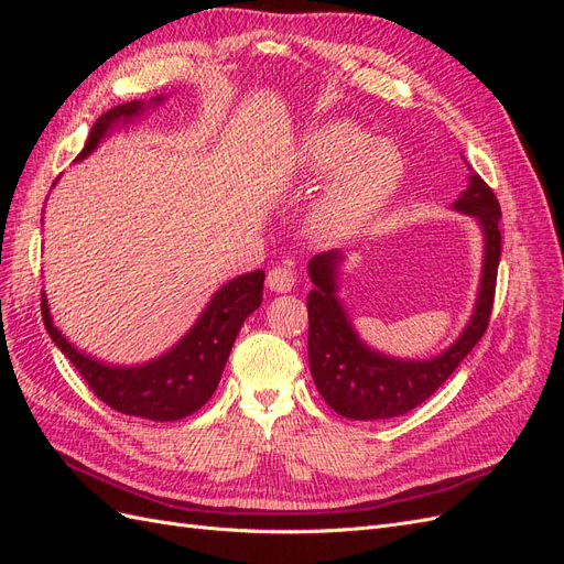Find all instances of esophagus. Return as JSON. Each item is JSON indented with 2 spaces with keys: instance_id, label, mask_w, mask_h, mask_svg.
Wrapping results in <instances>:
<instances>
[{
  "instance_id": "esophagus-1",
  "label": "esophagus",
  "mask_w": 564,
  "mask_h": 564,
  "mask_svg": "<svg viewBox=\"0 0 564 564\" xmlns=\"http://www.w3.org/2000/svg\"><path fill=\"white\" fill-rule=\"evenodd\" d=\"M294 282H296V272H294L292 268H286V265L272 268V270L268 272V280H265L268 289H272V292H280V294L292 292Z\"/></svg>"
}]
</instances>
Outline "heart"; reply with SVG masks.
I'll return each instance as SVG.
<instances>
[{
  "label": "heart",
  "instance_id": "1",
  "mask_svg": "<svg viewBox=\"0 0 564 564\" xmlns=\"http://www.w3.org/2000/svg\"><path fill=\"white\" fill-rule=\"evenodd\" d=\"M301 166L311 178H332L313 209V226L329 240L350 237L377 216L402 178V160L388 143L348 119H336L305 135Z\"/></svg>",
  "mask_w": 564,
  "mask_h": 564
}]
</instances>
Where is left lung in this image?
Instances as JSON below:
<instances>
[{"instance_id": "1", "label": "left lung", "mask_w": 564, "mask_h": 564, "mask_svg": "<svg viewBox=\"0 0 564 564\" xmlns=\"http://www.w3.org/2000/svg\"><path fill=\"white\" fill-rule=\"evenodd\" d=\"M454 207L475 216L485 230V270L477 308L460 338L435 360H392L369 350L336 301L338 251L317 253L308 265L315 284L308 294V362L319 395L336 414L355 421L392 419L412 412L445 383L489 327L501 259V207L491 187L470 174Z\"/></svg>"}]
</instances>
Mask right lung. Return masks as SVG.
<instances>
[{
  "label": "right lung",
  "mask_w": 564,
  "mask_h": 564,
  "mask_svg": "<svg viewBox=\"0 0 564 564\" xmlns=\"http://www.w3.org/2000/svg\"><path fill=\"white\" fill-rule=\"evenodd\" d=\"M160 104V96L152 98ZM145 104L117 106L98 117L87 145L79 158L89 152L104 139L106 131L119 122L143 112ZM263 270L247 272V275L228 282L212 299L207 311L202 313L195 327L185 334L181 344L169 350L160 360L143 367H110L91 360L89 355L75 350L51 322L46 299L42 294V317L51 340L63 350V355L75 365L79 377L87 381L98 400H104L115 412L127 416H141L150 421H178L195 414L199 406L207 404L220 381V373L228 362L230 348L240 334L245 319L259 308L263 299Z\"/></svg>",
  "instance_id": "right-lung-1"
}]
</instances>
